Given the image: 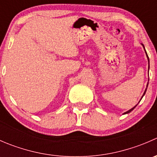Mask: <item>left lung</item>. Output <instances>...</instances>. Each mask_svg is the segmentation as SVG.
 <instances>
[{
	"label": "left lung",
	"instance_id": "8db88e82",
	"mask_svg": "<svg viewBox=\"0 0 157 157\" xmlns=\"http://www.w3.org/2000/svg\"><path fill=\"white\" fill-rule=\"evenodd\" d=\"M142 45H143L144 48V45H143V44H142ZM144 50H145V48H144ZM145 52H146V55H147V59H148V63H149V62H150V61H149V58H148V55H147V52H146V50H145ZM149 67H150V63H149ZM147 86H148V84H147V88H146V90H145L143 96H142L141 99H142V98H143V96H144V95H145V93H146V91H147ZM141 99H140V100H141ZM137 105H135V106H134V107H133V108H132V109H130V110H128V112H124V114H128V113H129V112H131V111H132V110H133V109H134V108H135V107H136V106H137Z\"/></svg>",
	"mask_w": 157,
	"mask_h": 157
}]
</instances>
